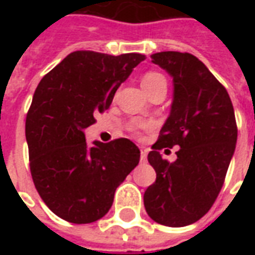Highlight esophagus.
I'll return each instance as SVG.
<instances>
[{
    "instance_id": "obj_1",
    "label": "esophagus",
    "mask_w": 255,
    "mask_h": 255,
    "mask_svg": "<svg viewBox=\"0 0 255 255\" xmlns=\"http://www.w3.org/2000/svg\"><path fill=\"white\" fill-rule=\"evenodd\" d=\"M146 160H147V149L140 147V161H142V162H146Z\"/></svg>"
}]
</instances>
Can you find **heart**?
<instances>
[{
	"label": "heart",
	"mask_w": 255,
	"mask_h": 255,
	"mask_svg": "<svg viewBox=\"0 0 255 255\" xmlns=\"http://www.w3.org/2000/svg\"><path fill=\"white\" fill-rule=\"evenodd\" d=\"M142 86L146 90V93L149 94L153 90L161 86H166L165 78L158 72H146L142 78Z\"/></svg>",
	"instance_id": "obj_1"
}]
</instances>
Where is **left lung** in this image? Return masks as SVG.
I'll return each instance as SVG.
<instances>
[{"mask_svg":"<svg viewBox=\"0 0 255 255\" xmlns=\"http://www.w3.org/2000/svg\"><path fill=\"white\" fill-rule=\"evenodd\" d=\"M151 61L173 78L171 115L147 155L157 173L144 192V209L158 224L184 227L208 213L224 184L238 127L227 90L190 53L161 52ZM180 145L169 163L159 150Z\"/></svg>","mask_w":255,"mask_h":255,"instance_id":"left-lung-1","label":"left lung"}]
</instances>
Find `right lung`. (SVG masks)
<instances>
[{"label": "right lung", "instance_id": "add662e5", "mask_svg": "<svg viewBox=\"0 0 255 255\" xmlns=\"http://www.w3.org/2000/svg\"><path fill=\"white\" fill-rule=\"evenodd\" d=\"M144 56L78 50L38 84L25 119L30 171L42 201L73 224L102 219L115 191L139 164L140 151L127 138L89 147L84 128L109 109L115 93Z\"/></svg>", "mask_w": 255, "mask_h": 255}]
</instances>
